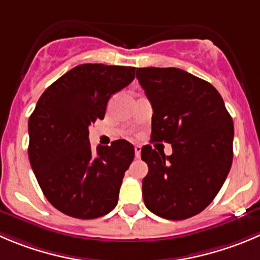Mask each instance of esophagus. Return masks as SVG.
Instances as JSON below:
<instances>
[{
  "instance_id": "esophagus-1",
  "label": "esophagus",
  "mask_w": 260,
  "mask_h": 260,
  "mask_svg": "<svg viewBox=\"0 0 260 260\" xmlns=\"http://www.w3.org/2000/svg\"><path fill=\"white\" fill-rule=\"evenodd\" d=\"M140 153H142V147L140 145H135V157L139 158Z\"/></svg>"
}]
</instances>
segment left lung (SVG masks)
Listing matches in <instances>:
<instances>
[{
  "label": "left lung",
  "instance_id": "obj_1",
  "mask_svg": "<svg viewBox=\"0 0 260 260\" xmlns=\"http://www.w3.org/2000/svg\"><path fill=\"white\" fill-rule=\"evenodd\" d=\"M137 78L153 108L150 142L172 144L171 155L142 148L143 199L162 218H190L211 204L229 175L232 118L212 84L181 69H137Z\"/></svg>",
  "mask_w": 260,
  "mask_h": 260
}]
</instances>
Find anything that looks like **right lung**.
<instances>
[{
    "mask_svg": "<svg viewBox=\"0 0 260 260\" xmlns=\"http://www.w3.org/2000/svg\"><path fill=\"white\" fill-rule=\"evenodd\" d=\"M135 78V68L83 63L44 90L29 117L30 166L44 197L74 218L91 219L117 204L134 145L115 140L93 152L89 126L103 120L108 100Z\"/></svg>",
    "mask_w": 260,
    "mask_h": 260,
    "instance_id": "add662e5",
    "label": "right lung"
}]
</instances>
